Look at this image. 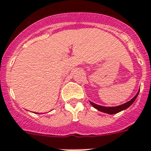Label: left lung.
Masks as SVG:
<instances>
[{
	"label": "left lung",
	"instance_id": "1",
	"mask_svg": "<svg viewBox=\"0 0 151 151\" xmlns=\"http://www.w3.org/2000/svg\"><path fill=\"white\" fill-rule=\"evenodd\" d=\"M139 91H140V90H139ZM138 93H139V92L136 94L135 96H134V98H132L130 101H128V102L124 103V104L120 105V106H115V107L102 106H99V105L95 104V103H93V102H90V104L94 107V108L96 109L99 110V111H100V112H105V113H107V114H111V115H112V114L118 113V112H121V111H122V110L126 109L127 108H128V107L130 106L134 102V100H135L136 98H137Z\"/></svg>",
	"mask_w": 151,
	"mask_h": 151
}]
</instances>
